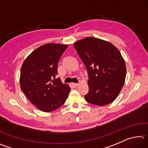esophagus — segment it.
<instances>
[{
    "label": "esophagus",
    "instance_id": "esophagus-1",
    "mask_svg": "<svg viewBox=\"0 0 148 148\" xmlns=\"http://www.w3.org/2000/svg\"><path fill=\"white\" fill-rule=\"evenodd\" d=\"M72 86H73L74 87H77L79 85V84H77V83H72Z\"/></svg>",
    "mask_w": 148,
    "mask_h": 148
}]
</instances>
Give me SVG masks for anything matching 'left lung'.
I'll return each mask as SVG.
<instances>
[{
	"label": "left lung",
	"mask_w": 148,
	"mask_h": 148,
	"mask_svg": "<svg viewBox=\"0 0 148 148\" xmlns=\"http://www.w3.org/2000/svg\"><path fill=\"white\" fill-rule=\"evenodd\" d=\"M74 46L88 73L86 101L97 106L111 103L121 91L126 76L125 62L118 49L95 37L80 40Z\"/></svg>",
	"instance_id": "obj_1"
}]
</instances>
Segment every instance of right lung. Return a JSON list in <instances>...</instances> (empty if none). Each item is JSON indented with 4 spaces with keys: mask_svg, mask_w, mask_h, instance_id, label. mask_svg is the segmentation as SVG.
Here are the masks:
<instances>
[{
    "mask_svg": "<svg viewBox=\"0 0 148 148\" xmlns=\"http://www.w3.org/2000/svg\"><path fill=\"white\" fill-rule=\"evenodd\" d=\"M67 45L46 44L34 50L21 69L20 87L32 104L41 111L59 108L68 97L71 87L56 76L60 58Z\"/></svg>",
    "mask_w": 148,
    "mask_h": 148,
    "instance_id": "obj_1",
    "label": "right lung"
}]
</instances>
